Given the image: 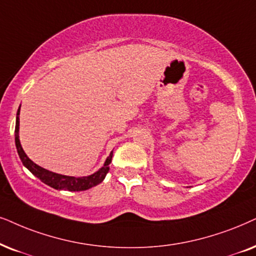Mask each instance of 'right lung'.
I'll list each match as a JSON object with an SVG mask.
<instances>
[{
	"label": "right lung",
	"instance_id": "1",
	"mask_svg": "<svg viewBox=\"0 0 256 256\" xmlns=\"http://www.w3.org/2000/svg\"><path fill=\"white\" fill-rule=\"evenodd\" d=\"M20 109L18 110V116H16V127H15V144L16 149H18V156L21 158L23 166H26V168L30 170L36 178H38L42 182H44L46 184L50 186V187L55 189H66L69 192H81V190H87V189L98 186L104 181V178L109 172V164L112 162V152H110L107 160H106L104 167L100 170L94 172L92 175L84 178H74V176H66V175L56 174V172H49L47 169L40 167L36 164H34L30 158L26 155L24 150L22 149V146L20 144L18 138V126H20Z\"/></svg>",
	"mask_w": 256,
	"mask_h": 256
}]
</instances>
